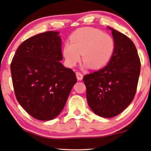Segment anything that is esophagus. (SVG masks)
<instances>
[{
  "instance_id": "34e87169",
  "label": "esophagus",
  "mask_w": 151,
  "mask_h": 151,
  "mask_svg": "<svg viewBox=\"0 0 151 151\" xmlns=\"http://www.w3.org/2000/svg\"><path fill=\"white\" fill-rule=\"evenodd\" d=\"M76 78H77V79L78 81H81L83 79V75L80 73V72H76Z\"/></svg>"
}]
</instances>
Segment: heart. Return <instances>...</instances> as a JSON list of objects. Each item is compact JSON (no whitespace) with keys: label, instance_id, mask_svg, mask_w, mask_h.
<instances>
[{"label":"heart","instance_id":"heart-1","mask_svg":"<svg viewBox=\"0 0 151 151\" xmlns=\"http://www.w3.org/2000/svg\"><path fill=\"white\" fill-rule=\"evenodd\" d=\"M115 48V41L109 34L92 27H83L72 34L70 44H65L63 55L69 67L76 65L81 54L85 67L100 69L109 62Z\"/></svg>","mask_w":151,"mask_h":151}]
</instances>
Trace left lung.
Instances as JSON below:
<instances>
[{
	"label": "left lung",
	"instance_id": "obj_1",
	"mask_svg": "<svg viewBox=\"0 0 151 151\" xmlns=\"http://www.w3.org/2000/svg\"><path fill=\"white\" fill-rule=\"evenodd\" d=\"M114 54L108 64L84 76L86 97L93 112L103 118L118 115L130 105L136 92L140 73L139 57L131 39L116 29Z\"/></svg>",
	"mask_w": 151,
	"mask_h": 151
}]
</instances>
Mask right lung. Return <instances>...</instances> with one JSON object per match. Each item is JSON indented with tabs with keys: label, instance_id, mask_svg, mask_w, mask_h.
I'll use <instances>...</instances> for the list:
<instances>
[{
	"label": "right lung",
	"instance_id": "obj_1",
	"mask_svg": "<svg viewBox=\"0 0 151 151\" xmlns=\"http://www.w3.org/2000/svg\"><path fill=\"white\" fill-rule=\"evenodd\" d=\"M58 31H46L23 42L11 63L17 101L39 120L56 118L76 81L75 73L60 62L61 39Z\"/></svg>",
	"mask_w": 151,
	"mask_h": 151
}]
</instances>
